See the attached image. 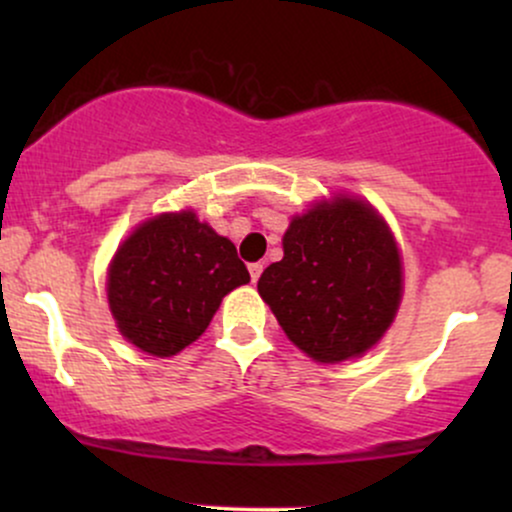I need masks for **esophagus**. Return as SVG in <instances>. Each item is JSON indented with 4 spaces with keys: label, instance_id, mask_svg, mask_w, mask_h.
I'll return each mask as SVG.
<instances>
[{
    "label": "esophagus",
    "instance_id": "1",
    "mask_svg": "<svg viewBox=\"0 0 512 512\" xmlns=\"http://www.w3.org/2000/svg\"><path fill=\"white\" fill-rule=\"evenodd\" d=\"M262 262H252V264H248V272H250V279H252V284H255L257 279H260V274H262Z\"/></svg>",
    "mask_w": 512,
    "mask_h": 512
}]
</instances>
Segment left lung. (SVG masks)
Listing matches in <instances>:
<instances>
[{"instance_id":"1","label":"left lung","mask_w":512,"mask_h":512,"mask_svg":"<svg viewBox=\"0 0 512 512\" xmlns=\"http://www.w3.org/2000/svg\"><path fill=\"white\" fill-rule=\"evenodd\" d=\"M281 248L257 291L305 356L342 363L380 344L402 303L404 267L390 223L368 199H315L293 216Z\"/></svg>"}]
</instances>
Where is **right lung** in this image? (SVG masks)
<instances>
[{"instance_id": "1", "label": "right lung", "mask_w": 512, "mask_h": 512, "mask_svg": "<svg viewBox=\"0 0 512 512\" xmlns=\"http://www.w3.org/2000/svg\"><path fill=\"white\" fill-rule=\"evenodd\" d=\"M248 281L236 245L187 207L132 228L108 264L105 293L125 342L168 358L197 342L223 296Z\"/></svg>"}]
</instances>
